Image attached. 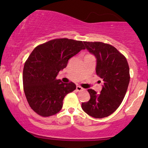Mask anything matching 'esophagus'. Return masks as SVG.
Returning <instances> with one entry per match:
<instances>
[{
	"mask_svg": "<svg viewBox=\"0 0 148 148\" xmlns=\"http://www.w3.org/2000/svg\"><path fill=\"white\" fill-rule=\"evenodd\" d=\"M76 90L77 91H81V90H84V88H81V86H76Z\"/></svg>",
	"mask_w": 148,
	"mask_h": 148,
	"instance_id": "34e87169",
	"label": "esophagus"
}]
</instances>
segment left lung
I'll list each match as a JSON object with an SVG mask.
<instances>
[{
	"instance_id": "obj_1",
	"label": "left lung",
	"mask_w": 148,
	"mask_h": 148,
	"mask_svg": "<svg viewBox=\"0 0 148 148\" xmlns=\"http://www.w3.org/2000/svg\"><path fill=\"white\" fill-rule=\"evenodd\" d=\"M84 43L96 58V74L103 84L99 94L88 89L90 99L81 106L91 117L105 118L116 111L125 97L130 84V67L126 58L113 46L100 42Z\"/></svg>"
}]
</instances>
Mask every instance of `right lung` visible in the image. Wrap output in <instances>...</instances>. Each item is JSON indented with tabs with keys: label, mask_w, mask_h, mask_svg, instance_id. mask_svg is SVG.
<instances>
[{
	"label": "right lung",
	"mask_w": 148,
	"mask_h": 148,
	"mask_svg": "<svg viewBox=\"0 0 148 148\" xmlns=\"http://www.w3.org/2000/svg\"><path fill=\"white\" fill-rule=\"evenodd\" d=\"M82 49H86L82 41L61 38L37 46L30 53L23 70V90L28 104L37 114H56L64 97L76 89L74 83L64 84L56 76Z\"/></svg>",
	"instance_id": "1"
}]
</instances>
